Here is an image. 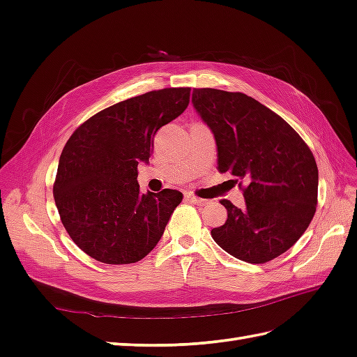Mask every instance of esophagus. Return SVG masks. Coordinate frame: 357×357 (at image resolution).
Returning <instances> with one entry per match:
<instances>
[{
  "mask_svg": "<svg viewBox=\"0 0 357 357\" xmlns=\"http://www.w3.org/2000/svg\"><path fill=\"white\" fill-rule=\"evenodd\" d=\"M185 201L192 202V204H197V205H205V204H208L207 199H201V198L193 195V193H190V192H186V193H185Z\"/></svg>",
  "mask_w": 357,
  "mask_h": 357,
  "instance_id": "obj_1",
  "label": "esophagus"
}]
</instances>
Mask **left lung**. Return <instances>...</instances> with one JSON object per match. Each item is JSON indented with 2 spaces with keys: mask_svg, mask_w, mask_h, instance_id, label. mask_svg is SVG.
I'll return each mask as SVG.
<instances>
[{
  "mask_svg": "<svg viewBox=\"0 0 357 357\" xmlns=\"http://www.w3.org/2000/svg\"><path fill=\"white\" fill-rule=\"evenodd\" d=\"M192 102L214 134L218 169L238 181L245 199L244 208L220 201L228 219L211 229L213 240L240 261H273L301 238L314 218V156L283 117L245 93L201 88L193 89Z\"/></svg>",
  "mask_w": 357,
  "mask_h": 357,
  "instance_id": "left-lung-1",
  "label": "left lung"
}]
</instances>
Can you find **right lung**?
<instances>
[{"label":"right lung","mask_w":357,"mask_h":357,"mask_svg":"<svg viewBox=\"0 0 357 357\" xmlns=\"http://www.w3.org/2000/svg\"><path fill=\"white\" fill-rule=\"evenodd\" d=\"M190 88L146 92L83 122L63 147L53 197L63 228L95 261L123 265L153 250L183 193L139 192L158 129L186 110Z\"/></svg>","instance_id":"add662e5"}]
</instances>
